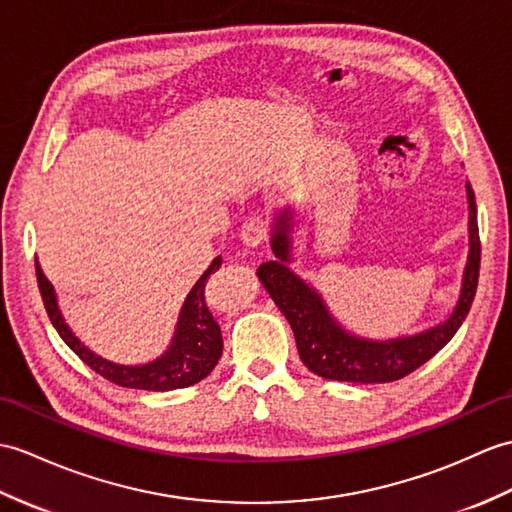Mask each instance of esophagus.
<instances>
[{
  "instance_id": "34e87169",
  "label": "esophagus",
  "mask_w": 512,
  "mask_h": 512,
  "mask_svg": "<svg viewBox=\"0 0 512 512\" xmlns=\"http://www.w3.org/2000/svg\"><path fill=\"white\" fill-rule=\"evenodd\" d=\"M266 235H268V222L261 218V216H253V218H248L244 224H242V229H240V240L246 244V246H259L261 242L266 240Z\"/></svg>"
}]
</instances>
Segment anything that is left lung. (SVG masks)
Instances as JSON below:
<instances>
[{
    "label": "left lung",
    "mask_w": 512,
    "mask_h": 512,
    "mask_svg": "<svg viewBox=\"0 0 512 512\" xmlns=\"http://www.w3.org/2000/svg\"><path fill=\"white\" fill-rule=\"evenodd\" d=\"M465 187L469 205V251L456 305L451 307L443 323L427 327L419 334L388 340L358 336L338 323V318L329 312L323 294L290 268L294 261V233L301 222L296 220V211L292 207H283L275 213L270 229V248L275 259L261 264L257 268V277L281 314L288 318L296 338V349L312 373L351 384L395 382V379L417 371L454 338L471 310L480 275L478 207H475L471 183Z\"/></svg>",
    "instance_id": "8db88e82"
}]
</instances>
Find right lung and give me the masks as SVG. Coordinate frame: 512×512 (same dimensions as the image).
Instances as JSON below:
<instances>
[{"label": "right lung", "mask_w": 512, "mask_h": 512, "mask_svg": "<svg viewBox=\"0 0 512 512\" xmlns=\"http://www.w3.org/2000/svg\"><path fill=\"white\" fill-rule=\"evenodd\" d=\"M220 266H222V257L218 255L211 261L209 268L202 272L200 279L194 283V288L185 296V303L181 307V312H178L170 347L165 349L159 358H154L146 364L111 362L95 351H91L67 325L61 307H58V296H56L54 285L43 275L39 261H37V281H39L45 312L50 316L52 325L56 327L58 336L65 340L67 347L74 351L82 362L117 386L165 392V390H176V388H187V386L198 384L200 379H205L213 368H216L220 360L222 355L220 325L213 320L209 307L205 303L207 279Z\"/></svg>", "instance_id": "1"}]
</instances>
